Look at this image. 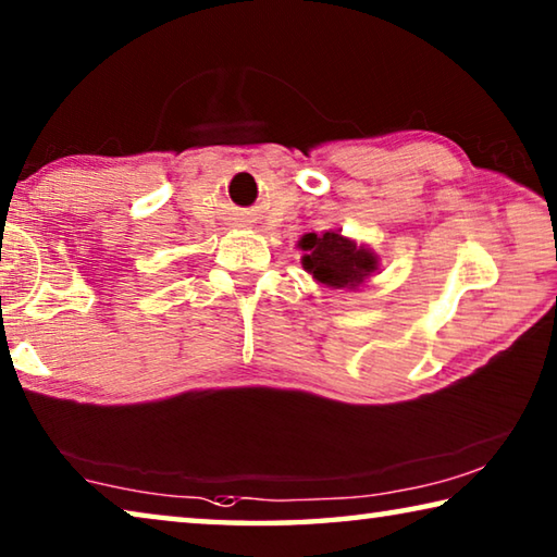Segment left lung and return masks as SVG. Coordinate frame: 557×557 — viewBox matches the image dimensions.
Returning a JSON list of instances; mask_svg holds the SVG:
<instances>
[{"instance_id": "left-lung-1", "label": "left lung", "mask_w": 557, "mask_h": 557, "mask_svg": "<svg viewBox=\"0 0 557 557\" xmlns=\"http://www.w3.org/2000/svg\"><path fill=\"white\" fill-rule=\"evenodd\" d=\"M302 247V268L334 289H357L372 272L379 270V258L364 245H357L337 231L314 235L307 233L297 243Z\"/></svg>"}]
</instances>
